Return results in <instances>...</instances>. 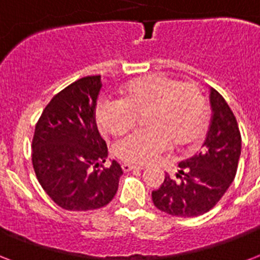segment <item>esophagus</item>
Segmentation results:
<instances>
[{"label": "esophagus", "mask_w": 260, "mask_h": 260, "mask_svg": "<svg viewBox=\"0 0 260 260\" xmlns=\"http://www.w3.org/2000/svg\"><path fill=\"white\" fill-rule=\"evenodd\" d=\"M122 170L124 171H132V170H143V166H136V165H131V163H122Z\"/></svg>", "instance_id": "34e87169"}]
</instances>
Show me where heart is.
<instances>
[{"instance_id": "b5f03b06", "label": "heart", "mask_w": 260, "mask_h": 260, "mask_svg": "<svg viewBox=\"0 0 260 260\" xmlns=\"http://www.w3.org/2000/svg\"><path fill=\"white\" fill-rule=\"evenodd\" d=\"M144 114L146 132L131 135L113 146V154L125 163L147 165L170 146L179 150L196 144L205 135L208 108L202 90L197 83L165 74L135 79L118 100H104L95 112V121L104 135L122 136Z\"/></svg>"}]
</instances>
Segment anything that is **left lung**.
Returning <instances> with one entry per match:
<instances>
[{"label": "left lung", "mask_w": 260, "mask_h": 260, "mask_svg": "<svg viewBox=\"0 0 260 260\" xmlns=\"http://www.w3.org/2000/svg\"><path fill=\"white\" fill-rule=\"evenodd\" d=\"M212 120L200 154L179 163L177 181L165 177L152 201L159 210L178 217H196L209 212L225 194L238 171L242 136L230 105L210 89Z\"/></svg>", "instance_id": "1"}]
</instances>
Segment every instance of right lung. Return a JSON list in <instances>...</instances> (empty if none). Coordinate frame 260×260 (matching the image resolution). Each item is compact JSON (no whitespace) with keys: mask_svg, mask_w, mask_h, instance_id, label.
Returning a JSON list of instances; mask_svg holds the SVG:
<instances>
[{"mask_svg":"<svg viewBox=\"0 0 260 260\" xmlns=\"http://www.w3.org/2000/svg\"><path fill=\"white\" fill-rule=\"evenodd\" d=\"M100 75L55 94L35 126L32 165L39 183L66 210H93L113 200L121 177L116 160L104 166L108 147L95 124Z\"/></svg>","mask_w":260,"mask_h":260,"instance_id":"right-lung-1","label":"right lung"}]
</instances>
